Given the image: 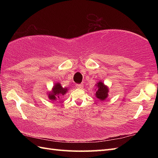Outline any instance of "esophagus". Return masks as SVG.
<instances>
[{
	"instance_id": "1",
	"label": "esophagus",
	"mask_w": 158,
	"mask_h": 158,
	"mask_svg": "<svg viewBox=\"0 0 158 158\" xmlns=\"http://www.w3.org/2000/svg\"><path fill=\"white\" fill-rule=\"evenodd\" d=\"M76 87L79 89H82L83 88V85L82 84V83H80V84H77Z\"/></svg>"
}]
</instances>
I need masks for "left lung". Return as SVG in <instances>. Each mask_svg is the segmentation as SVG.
<instances>
[{
  "mask_svg": "<svg viewBox=\"0 0 158 158\" xmlns=\"http://www.w3.org/2000/svg\"><path fill=\"white\" fill-rule=\"evenodd\" d=\"M98 88V89L96 92V96L100 100H105L108 97L109 88L106 86L102 81H99L96 85Z\"/></svg>",
  "mask_w": 158,
  "mask_h": 158,
  "instance_id": "left-lung-1",
  "label": "left lung"
}]
</instances>
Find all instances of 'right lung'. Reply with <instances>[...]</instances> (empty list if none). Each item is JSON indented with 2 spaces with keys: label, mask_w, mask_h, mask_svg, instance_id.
<instances>
[{
  "label": "right lung",
  "mask_w": 158,
  "mask_h": 158,
  "mask_svg": "<svg viewBox=\"0 0 158 158\" xmlns=\"http://www.w3.org/2000/svg\"><path fill=\"white\" fill-rule=\"evenodd\" d=\"M68 92V89L63 88L60 83H55L53 85L52 92L49 93L48 97L51 100H56L57 98H59V96H64Z\"/></svg>",
  "instance_id": "add662e5"
}]
</instances>
